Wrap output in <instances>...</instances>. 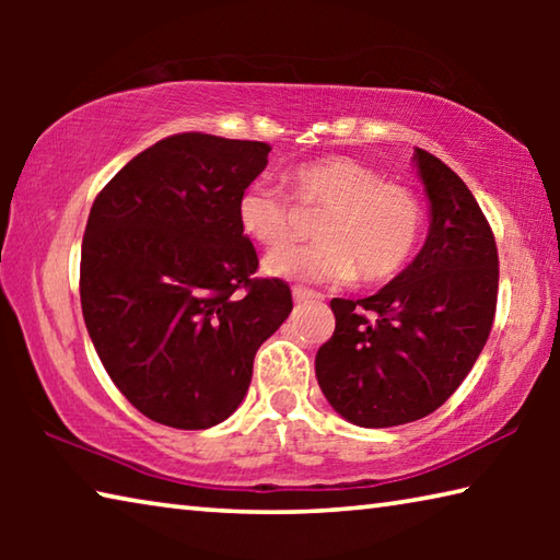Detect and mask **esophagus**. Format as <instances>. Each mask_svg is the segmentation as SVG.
Returning a JSON list of instances; mask_svg holds the SVG:
<instances>
[{"instance_id": "esophagus-1", "label": "esophagus", "mask_w": 560, "mask_h": 560, "mask_svg": "<svg viewBox=\"0 0 560 560\" xmlns=\"http://www.w3.org/2000/svg\"><path fill=\"white\" fill-rule=\"evenodd\" d=\"M291 293H293V301H311V299H324V293H318V291H311V289H306V287H293L291 289Z\"/></svg>"}]
</instances>
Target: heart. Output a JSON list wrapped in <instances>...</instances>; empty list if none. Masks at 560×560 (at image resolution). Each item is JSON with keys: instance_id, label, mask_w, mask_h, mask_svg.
<instances>
[{"instance_id": "b5f03b06", "label": "heart", "mask_w": 560, "mask_h": 560, "mask_svg": "<svg viewBox=\"0 0 560 560\" xmlns=\"http://www.w3.org/2000/svg\"><path fill=\"white\" fill-rule=\"evenodd\" d=\"M293 200L316 222L314 244H287L267 254L264 271L291 281H387L412 261L424 230V207L412 187L381 170L334 155L289 173ZM273 185L252 183L236 200V222L252 242L277 246L299 230V210Z\"/></svg>"}]
</instances>
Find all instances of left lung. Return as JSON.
Listing matches in <instances>:
<instances>
[{"label":"left lung","instance_id":"obj_1","mask_svg":"<svg viewBox=\"0 0 560 560\" xmlns=\"http://www.w3.org/2000/svg\"><path fill=\"white\" fill-rule=\"evenodd\" d=\"M415 163L430 197V234L402 273L368 299H334L336 330L316 353L334 410L358 428H395L457 390L497 314L494 232L462 177L422 148Z\"/></svg>","mask_w":560,"mask_h":560}]
</instances>
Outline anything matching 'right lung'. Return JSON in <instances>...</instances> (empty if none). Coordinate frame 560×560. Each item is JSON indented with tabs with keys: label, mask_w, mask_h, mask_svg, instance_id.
<instances>
[{
	"label": "right lung",
	"mask_w": 560,
	"mask_h": 560,
	"mask_svg": "<svg viewBox=\"0 0 560 560\" xmlns=\"http://www.w3.org/2000/svg\"><path fill=\"white\" fill-rule=\"evenodd\" d=\"M267 143L177 132L136 155L93 200L81 308L103 368L150 420L207 430L244 400L291 289L257 279L236 200Z\"/></svg>",
	"instance_id": "right-lung-1"
}]
</instances>
